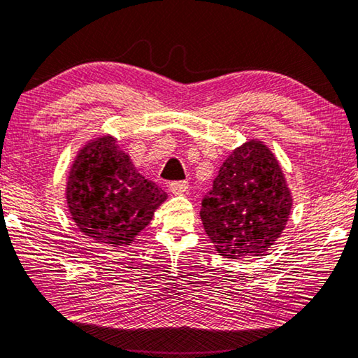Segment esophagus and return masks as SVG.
Here are the masks:
<instances>
[{"mask_svg":"<svg viewBox=\"0 0 358 358\" xmlns=\"http://www.w3.org/2000/svg\"><path fill=\"white\" fill-rule=\"evenodd\" d=\"M189 190V182H171L169 184V192L173 193V195H184V193Z\"/></svg>","mask_w":358,"mask_h":358,"instance_id":"esophagus-1","label":"esophagus"}]
</instances>
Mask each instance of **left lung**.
Here are the masks:
<instances>
[{
	"instance_id": "8db88e82",
	"label": "left lung",
	"mask_w": 358,
	"mask_h": 358,
	"mask_svg": "<svg viewBox=\"0 0 358 358\" xmlns=\"http://www.w3.org/2000/svg\"><path fill=\"white\" fill-rule=\"evenodd\" d=\"M294 196L273 150L248 139L230 152L201 201L204 231L225 259L260 257L289 222Z\"/></svg>"
}]
</instances>
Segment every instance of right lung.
I'll return each instance as SVG.
<instances>
[{"instance_id": "add662e5", "label": "right lung", "mask_w": 358, "mask_h": 358, "mask_svg": "<svg viewBox=\"0 0 358 358\" xmlns=\"http://www.w3.org/2000/svg\"><path fill=\"white\" fill-rule=\"evenodd\" d=\"M69 215L85 236L120 248L130 245L168 200L145 179L113 134L87 139L76 152L64 189Z\"/></svg>"}]
</instances>
